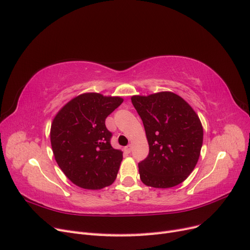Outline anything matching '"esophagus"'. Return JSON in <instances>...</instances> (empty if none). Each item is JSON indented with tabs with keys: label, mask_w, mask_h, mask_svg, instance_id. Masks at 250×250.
<instances>
[{
	"label": "esophagus",
	"mask_w": 250,
	"mask_h": 250,
	"mask_svg": "<svg viewBox=\"0 0 250 250\" xmlns=\"http://www.w3.org/2000/svg\"><path fill=\"white\" fill-rule=\"evenodd\" d=\"M124 150L126 151L127 153H130L131 150H132V146H131V145H128V146H126V147L124 148Z\"/></svg>",
	"instance_id": "34e87169"
}]
</instances>
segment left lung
<instances>
[{
  "label": "left lung",
  "instance_id": "left-lung-1",
  "mask_svg": "<svg viewBox=\"0 0 250 250\" xmlns=\"http://www.w3.org/2000/svg\"><path fill=\"white\" fill-rule=\"evenodd\" d=\"M131 102L149 144L148 156L139 163L141 180L160 188L181 184L200 155L203 129L198 116L183 98L170 92L133 96Z\"/></svg>",
  "mask_w": 250,
  "mask_h": 250
}]
</instances>
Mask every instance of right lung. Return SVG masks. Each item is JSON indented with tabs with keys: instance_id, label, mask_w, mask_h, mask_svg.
<instances>
[{
	"instance_id": "1",
	"label": "right lung",
	"mask_w": 250,
	"mask_h": 250,
	"mask_svg": "<svg viewBox=\"0 0 250 250\" xmlns=\"http://www.w3.org/2000/svg\"><path fill=\"white\" fill-rule=\"evenodd\" d=\"M122 102L120 97L83 94L65 104L53 120V153L73 184L100 190L115 181L123 154L112 148V133L105 126V119Z\"/></svg>"
}]
</instances>
